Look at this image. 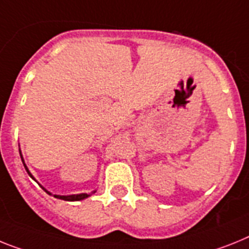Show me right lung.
Instances as JSON below:
<instances>
[{"mask_svg": "<svg viewBox=\"0 0 249 249\" xmlns=\"http://www.w3.org/2000/svg\"><path fill=\"white\" fill-rule=\"evenodd\" d=\"M20 157H21L22 163H24L25 170H26V172H28L29 176H30L31 178L34 179V181H36V179L34 178V176H33V175H31L30 171H29L28 166H26V164H25V160H24V158H22L21 150H20ZM40 186H41V185H40ZM41 189H43L44 191L47 192L48 195H53V194H52V192L48 191V190L45 189V187H43V186H41ZM95 192H96V190H95V191L91 192V194H95ZM91 194H86V192H83V194H76V195H54V197H57V199H60V200H64V201H81V200H85V199H87V197H89V196H91Z\"/></svg>", "mask_w": 249, "mask_h": 249, "instance_id": "1", "label": "right lung"}]
</instances>
